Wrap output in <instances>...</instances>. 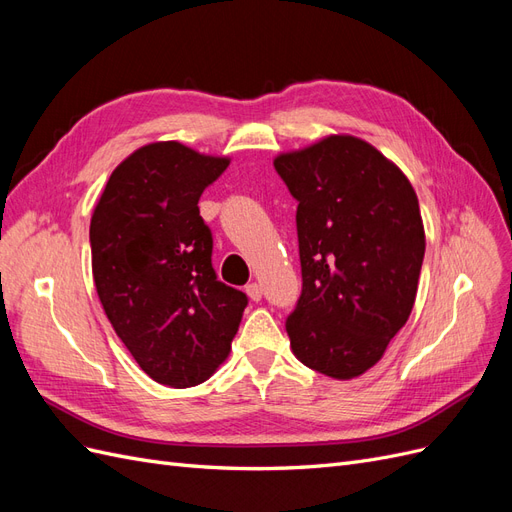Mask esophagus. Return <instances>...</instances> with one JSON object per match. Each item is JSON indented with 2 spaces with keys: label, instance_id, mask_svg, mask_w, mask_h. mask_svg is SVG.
Masks as SVG:
<instances>
[{
  "label": "esophagus",
  "instance_id": "obj_1",
  "mask_svg": "<svg viewBox=\"0 0 512 512\" xmlns=\"http://www.w3.org/2000/svg\"><path fill=\"white\" fill-rule=\"evenodd\" d=\"M245 292H247V297H250L252 301H260V299H262V286L256 284V282L247 284V286H245Z\"/></svg>",
  "mask_w": 512,
  "mask_h": 512
}]
</instances>
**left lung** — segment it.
<instances>
[{
    "label": "left lung",
    "instance_id": "left-lung-1",
    "mask_svg": "<svg viewBox=\"0 0 512 512\" xmlns=\"http://www.w3.org/2000/svg\"><path fill=\"white\" fill-rule=\"evenodd\" d=\"M273 166L299 203L303 288L286 318L290 348L324 376H361L382 359L416 299L425 230L414 188L354 136H327Z\"/></svg>",
    "mask_w": 512,
    "mask_h": 512
}]
</instances>
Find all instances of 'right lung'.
Here are the masks:
<instances>
[{"mask_svg": "<svg viewBox=\"0 0 512 512\" xmlns=\"http://www.w3.org/2000/svg\"><path fill=\"white\" fill-rule=\"evenodd\" d=\"M230 160L175 141L136 149L108 179L89 226L104 312L156 382H205L228 356L245 292L218 280L198 200Z\"/></svg>", "mask_w": 512, "mask_h": 512, "instance_id": "right-lung-1", "label": "right lung"}]
</instances>
